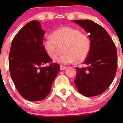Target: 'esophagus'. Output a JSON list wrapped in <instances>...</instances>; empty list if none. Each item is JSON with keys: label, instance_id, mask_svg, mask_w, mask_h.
<instances>
[{"label": "esophagus", "instance_id": "34e87169", "mask_svg": "<svg viewBox=\"0 0 123 123\" xmlns=\"http://www.w3.org/2000/svg\"><path fill=\"white\" fill-rule=\"evenodd\" d=\"M66 68H67L66 67H65V66H62V65H61V67H60V69H61V70H64V69H65Z\"/></svg>", "mask_w": 123, "mask_h": 123}]
</instances>
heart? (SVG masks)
<instances>
[{
  "mask_svg": "<svg viewBox=\"0 0 123 123\" xmlns=\"http://www.w3.org/2000/svg\"><path fill=\"white\" fill-rule=\"evenodd\" d=\"M43 47L48 55L54 59L64 51L58 59L60 64H68L74 61L83 62L87 58L91 48L89 37L79 30L70 27H62L54 31L52 37L43 41Z\"/></svg>",
  "mask_w": 123,
  "mask_h": 123,
  "instance_id": "1",
  "label": "heart"
}]
</instances>
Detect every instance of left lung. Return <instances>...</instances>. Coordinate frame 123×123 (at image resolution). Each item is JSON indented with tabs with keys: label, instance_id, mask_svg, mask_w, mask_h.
Listing matches in <instances>:
<instances>
[{
	"label": "left lung",
	"instance_id": "8db88e82",
	"mask_svg": "<svg viewBox=\"0 0 123 123\" xmlns=\"http://www.w3.org/2000/svg\"><path fill=\"white\" fill-rule=\"evenodd\" d=\"M89 34L91 48L84 64L78 68L74 83L79 92L87 97L97 96L112 83L117 68L115 45L106 31L100 25L88 19L74 20Z\"/></svg>",
	"mask_w": 123,
	"mask_h": 123
}]
</instances>
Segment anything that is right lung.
<instances>
[{
  "label": "right lung",
  "mask_w": 123,
  "mask_h": 123,
  "mask_svg": "<svg viewBox=\"0 0 123 123\" xmlns=\"http://www.w3.org/2000/svg\"><path fill=\"white\" fill-rule=\"evenodd\" d=\"M44 31L38 21L25 25L13 38L9 55L10 74L16 89L23 98L31 101L44 99L60 70L51 63L43 47ZM50 63L48 67H43Z\"/></svg>",
  "instance_id": "add662e5"
}]
</instances>
